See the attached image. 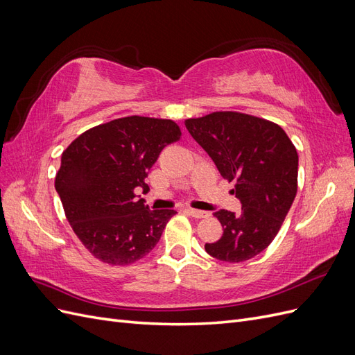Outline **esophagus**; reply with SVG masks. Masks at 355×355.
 <instances>
[{"label":"esophagus","instance_id":"34e87169","mask_svg":"<svg viewBox=\"0 0 355 355\" xmlns=\"http://www.w3.org/2000/svg\"><path fill=\"white\" fill-rule=\"evenodd\" d=\"M187 211L191 214L192 218H197V219H201V218H207V216H209V213H207V211L197 210V209H187Z\"/></svg>","mask_w":355,"mask_h":355}]
</instances>
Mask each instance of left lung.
Instances as JSON below:
<instances>
[{
  "label": "left lung",
  "mask_w": 355,
  "mask_h": 355,
  "mask_svg": "<svg viewBox=\"0 0 355 355\" xmlns=\"http://www.w3.org/2000/svg\"><path fill=\"white\" fill-rule=\"evenodd\" d=\"M185 125L214 161L223 179L235 182L241 211H214L222 237L206 243L219 261L239 263L263 252L292 207L297 191L299 157L280 125L240 112L189 118Z\"/></svg>",
  "instance_id": "obj_1"
}]
</instances>
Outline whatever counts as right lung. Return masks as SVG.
<instances>
[{"instance_id":"add662e5","label":"right lung","mask_w":355,"mask_h":355,"mask_svg":"<svg viewBox=\"0 0 355 355\" xmlns=\"http://www.w3.org/2000/svg\"><path fill=\"white\" fill-rule=\"evenodd\" d=\"M179 139L175 121L133 115L90 128L63 151L55 187L73 232L99 261L133 263L159 241L176 210H151L136 191Z\"/></svg>"}]
</instances>
